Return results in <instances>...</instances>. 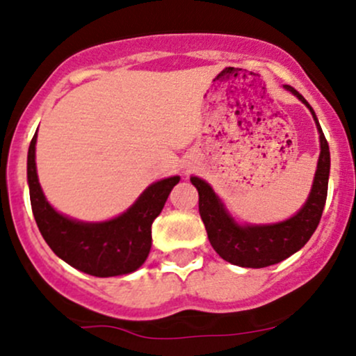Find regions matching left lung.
Masks as SVG:
<instances>
[{
    "label": "left lung",
    "mask_w": 356,
    "mask_h": 356,
    "mask_svg": "<svg viewBox=\"0 0 356 356\" xmlns=\"http://www.w3.org/2000/svg\"><path fill=\"white\" fill-rule=\"evenodd\" d=\"M286 90L300 99L309 108L320 132V159L308 201L293 218L276 224L263 226H241L231 218L224 204L214 194L212 187L199 177H191L199 192V214L206 226L207 238L216 252L227 263L241 268H266L295 254L308 243L320 224L323 207L328 194L330 175V147L314 115L312 105L295 88L284 85Z\"/></svg>",
    "instance_id": "8db88e82"
}]
</instances>
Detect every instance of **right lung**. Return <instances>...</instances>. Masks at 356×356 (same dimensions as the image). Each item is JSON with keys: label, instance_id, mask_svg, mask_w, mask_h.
Returning a JSON list of instances; mask_svg holds the SVG:
<instances>
[{"label": "right lung", "instance_id": "add662e5", "mask_svg": "<svg viewBox=\"0 0 356 356\" xmlns=\"http://www.w3.org/2000/svg\"><path fill=\"white\" fill-rule=\"evenodd\" d=\"M36 134L28 149V186L33 216L56 256L87 275L108 277L134 273L152 246V222L161 214L177 175L154 182L124 214L105 222H80L56 212L44 199L35 162Z\"/></svg>", "mask_w": 356, "mask_h": 356}]
</instances>
